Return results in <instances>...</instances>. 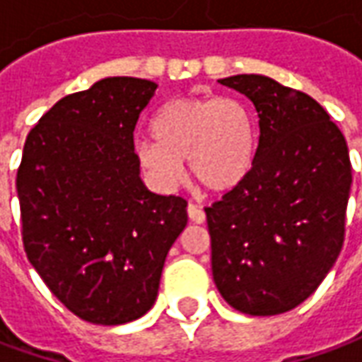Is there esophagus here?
<instances>
[{
  "instance_id": "34e87169",
  "label": "esophagus",
  "mask_w": 362,
  "mask_h": 362,
  "mask_svg": "<svg viewBox=\"0 0 362 362\" xmlns=\"http://www.w3.org/2000/svg\"><path fill=\"white\" fill-rule=\"evenodd\" d=\"M188 217L194 221V223H197V225L205 223V211L199 207V205H194V204L188 205Z\"/></svg>"
}]
</instances>
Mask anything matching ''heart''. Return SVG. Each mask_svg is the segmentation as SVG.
Listing matches in <instances>:
<instances>
[{
	"instance_id": "b5f03b06",
	"label": "heart",
	"mask_w": 362,
	"mask_h": 362,
	"mask_svg": "<svg viewBox=\"0 0 362 362\" xmlns=\"http://www.w3.org/2000/svg\"><path fill=\"white\" fill-rule=\"evenodd\" d=\"M153 137L135 143V158L158 189H174L188 158L192 178L209 192H228L250 174L258 151L252 110L233 96H182L160 106Z\"/></svg>"
}]
</instances>
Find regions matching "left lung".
I'll use <instances>...</instances> for the list:
<instances>
[{"instance_id":"obj_1","label":"left lung","mask_w":362,"mask_h":362,"mask_svg":"<svg viewBox=\"0 0 362 362\" xmlns=\"http://www.w3.org/2000/svg\"><path fill=\"white\" fill-rule=\"evenodd\" d=\"M219 83L254 103L259 141L250 174L205 207L213 279L235 310L283 314L318 288L341 252L353 180L347 141L306 93L266 75Z\"/></svg>"}]
</instances>
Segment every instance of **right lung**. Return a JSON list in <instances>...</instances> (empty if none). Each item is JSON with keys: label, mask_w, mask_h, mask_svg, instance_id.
<instances>
[{"label": "right lung", "mask_w": 362, "mask_h": 362, "mask_svg": "<svg viewBox=\"0 0 362 362\" xmlns=\"http://www.w3.org/2000/svg\"><path fill=\"white\" fill-rule=\"evenodd\" d=\"M157 87L100 79L58 100L25 141L17 196L27 258L90 324L118 326L151 310L188 223L186 199L151 192L135 158V124Z\"/></svg>", "instance_id": "1"}]
</instances>
